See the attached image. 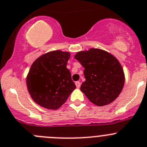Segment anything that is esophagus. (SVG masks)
I'll return each instance as SVG.
<instances>
[{
    "mask_svg": "<svg viewBox=\"0 0 147 147\" xmlns=\"http://www.w3.org/2000/svg\"><path fill=\"white\" fill-rule=\"evenodd\" d=\"M75 85H76V87L78 88H80V85H81V83L79 82V81H77L76 82H75Z\"/></svg>",
    "mask_w": 147,
    "mask_h": 147,
    "instance_id": "esophagus-1",
    "label": "esophagus"
}]
</instances>
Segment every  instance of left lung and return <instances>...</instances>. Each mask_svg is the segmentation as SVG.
Segmentation results:
<instances>
[{"label": "left lung", "mask_w": 147, "mask_h": 147, "mask_svg": "<svg viewBox=\"0 0 147 147\" xmlns=\"http://www.w3.org/2000/svg\"><path fill=\"white\" fill-rule=\"evenodd\" d=\"M75 58L85 68L80 90L98 106L108 105L120 95L125 82L123 69L113 55L100 49L78 52Z\"/></svg>", "instance_id": "1"}]
</instances>
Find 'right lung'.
Masks as SVG:
<instances>
[{
    "instance_id": "1",
    "label": "right lung",
    "mask_w": 147,
    "mask_h": 147,
    "mask_svg": "<svg viewBox=\"0 0 147 147\" xmlns=\"http://www.w3.org/2000/svg\"><path fill=\"white\" fill-rule=\"evenodd\" d=\"M70 53L55 50L44 54L31 65L26 85L33 100L43 108L57 110L76 88L67 68Z\"/></svg>"
}]
</instances>
